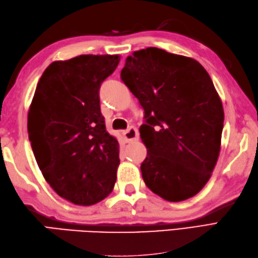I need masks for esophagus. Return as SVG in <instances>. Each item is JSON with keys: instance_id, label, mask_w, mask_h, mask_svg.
<instances>
[{"instance_id": "esophagus-1", "label": "esophagus", "mask_w": 258, "mask_h": 258, "mask_svg": "<svg viewBox=\"0 0 258 258\" xmlns=\"http://www.w3.org/2000/svg\"><path fill=\"white\" fill-rule=\"evenodd\" d=\"M123 136H124V139H125L126 142H128V143H132V142L139 141L140 133L136 128L131 127L127 131H125V132L123 133Z\"/></svg>"}]
</instances>
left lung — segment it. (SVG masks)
I'll return each mask as SVG.
<instances>
[{"label":"left lung","mask_w":258,"mask_h":258,"mask_svg":"<svg viewBox=\"0 0 258 258\" xmlns=\"http://www.w3.org/2000/svg\"><path fill=\"white\" fill-rule=\"evenodd\" d=\"M120 78L144 108L146 186L168 202L190 199L221 151L224 109L211 76L194 58L147 47L126 58Z\"/></svg>","instance_id":"8db88e82"}]
</instances>
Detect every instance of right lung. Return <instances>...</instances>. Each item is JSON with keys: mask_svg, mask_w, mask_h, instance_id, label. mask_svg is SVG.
Segmentation results:
<instances>
[{"mask_svg": "<svg viewBox=\"0 0 258 258\" xmlns=\"http://www.w3.org/2000/svg\"><path fill=\"white\" fill-rule=\"evenodd\" d=\"M119 55H80L51 63L38 81L27 133L38 167L67 201L90 206L114 188L119 145L105 130L100 86Z\"/></svg>", "mask_w": 258, "mask_h": 258, "instance_id": "right-lung-1", "label": "right lung"}]
</instances>
